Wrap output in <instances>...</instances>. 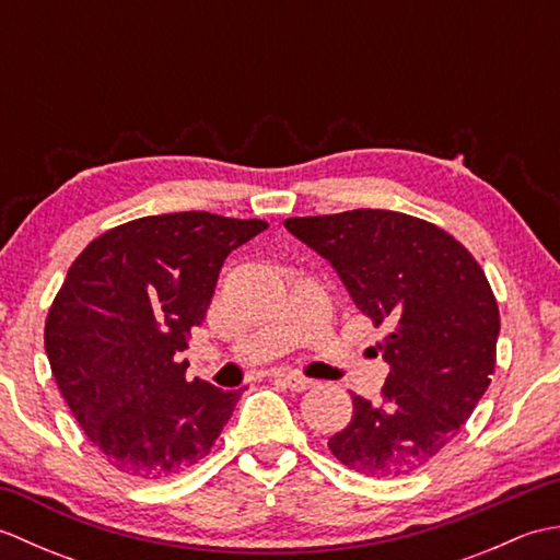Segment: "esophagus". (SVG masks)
I'll use <instances>...</instances> for the list:
<instances>
[{
	"label": "esophagus",
	"mask_w": 560,
	"mask_h": 560,
	"mask_svg": "<svg viewBox=\"0 0 560 560\" xmlns=\"http://www.w3.org/2000/svg\"><path fill=\"white\" fill-rule=\"evenodd\" d=\"M283 385H287L291 392H305V389H311L315 383L311 377H305V375H295V373H279L277 375Z\"/></svg>",
	"instance_id": "34e87169"
}]
</instances>
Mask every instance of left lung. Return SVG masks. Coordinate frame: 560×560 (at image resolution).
I'll return each mask as SVG.
<instances>
[{"mask_svg": "<svg viewBox=\"0 0 560 560\" xmlns=\"http://www.w3.org/2000/svg\"><path fill=\"white\" fill-rule=\"evenodd\" d=\"M339 273L351 301L389 335L380 401L351 395L329 450L363 477L392 479L431 462L469 419L495 368V295L450 233L409 213L353 209L283 221Z\"/></svg>", "mask_w": 560, "mask_h": 560, "instance_id": "obj_1", "label": "left lung"}]
</instances>
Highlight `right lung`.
<instances>
[{
    "instance_id": "right-lung-1",
    "label": "right lung",
    "mask_w": 560,
    "mask_h": 560,
    "mask_svg": "<svg viewBox=\"0 0 560 560\" xmlns=\"http://www.w3.org/2000/svg\"><path fill=\"white\" fill-rule=\"evenodd\" d=\"M267 229L209 211L144 217L105 231L69 267L45 323V351L67 407L105 462L165 479L209 455L241 399L187 383L223 259Z\"/></svg>"
}]
</instances>
